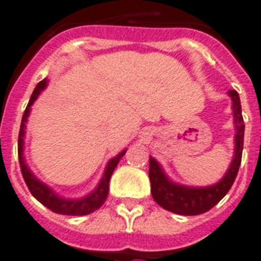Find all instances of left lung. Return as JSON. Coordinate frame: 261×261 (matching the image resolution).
<instances>
[{"label":"left lung","instance_id":"1","mask_svg":"<svg viewBox=\"0 0 261 261\" xmlns=\"http://www.w3.org/2000/svg\"><path fill=\"white\" fill-rule=\"evenodd\" d=\"M234 118V155L230 167L218 182L208 187H188L172 181L164 172L163 167L153 157L149 160V178L151 182V196L160 206L174 214L199 215L217 204L233 186L239 173L244 146V124L240 96L236 90H229Z\"/></svg>","mask_w":261,"mask_h":261}]
</instances>
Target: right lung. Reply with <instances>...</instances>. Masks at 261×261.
<instances>
[{
  "label": "right lung",
  "mask_w": 261,
  "mask_h": 261,
  "mask_svg": "<svg viewBox=\"0 0 261 261\" xmlns=\"http://www.w3.org/2000/svg\"><path fill=\"white\" fill-rule=\"evenodd\" d=\"M47 83H48L47 79H44L36 85L34 93H32L30 98V102H28V106H27L25 111H24V115H22L21 126H20V133H18V163H20V168H21L22 177H24V181H25L28 190L31 191L32 196L38 199L43 206H46L51 211L62 215H88L97 210V208H100L102 206V203L106 202L107 196H108V186H110V178L112 176V172L115 171V168H116L118 163L127 150L120 151L116 157L108 161L106 171L102 173V177L97 184V187L90 194H88L87 196H84V198H62L53 188H50L47 184L40 181L31 172V169L25 163V157H24V137H25V124L27 120H28V116H30L31 106L38 98L40 92L47 87Z\"/></svg>",
  "instance_id": "1"
}]
</instances>
